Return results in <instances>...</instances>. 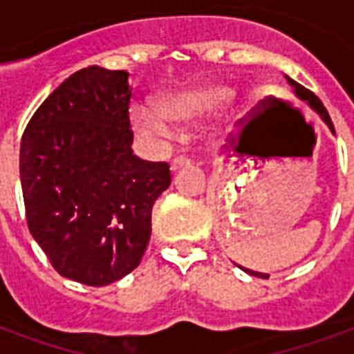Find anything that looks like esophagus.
Masks as SVG:
<instances>
[{
  "label": "esophagus",
  "instance_id": "34e87169",
  "mask_svg": "<svg viewBox=\"0 0 354 354\" xmlns=\"http://www.w3.org/2000/svg\"><path fill=\"white\" fill-rule=\"evenodd\" d=\"M189 165H191V161L185 160V158H182V156H180V158H174V160H172L171 171L176 172V171H180V169H183V167H189Z\"/></svg>",
  "mask_w": 354,
  "mask_h": 354
}]
</instances>
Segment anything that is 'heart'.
Segmentation results:
<instances>
[{
	"mask_svg": "<svg viewBox=\"0 0 354 354\" xmlns=\"http://www.w3.org/2000/svg\"><path fill=\"white\" fill-rule=\"evenodd\" d=\"M232 99V88L215 80L183 86L163 97L160 108L133 104L130 121L133 128L149 138H171L176 122H191L221 110Z\"/></svg>",
	"mask_w": 354,
	"mask_h": 354,
	"instance_id": "obj_1",
	"label": "heart"
}]
</instances>
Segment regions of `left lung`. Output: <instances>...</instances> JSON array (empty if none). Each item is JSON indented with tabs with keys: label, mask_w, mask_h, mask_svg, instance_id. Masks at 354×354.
<instances>
[{
	"label": "left lung",
	"mask_w": 354,
	"mask_h": 354,
	"mask_svg": "<svg viewBox=\"0 0 354 354\" xmlns=\"http://www.w3.org/2000/svg\"><path fill=\"white\" fill-rule=\"evenodd\" d=\"M285 79H286V82H288V86H290V88H292V91H294V95H296L297 99H299V101L307 102L308 106L313 108L314 112L318 113L319 118H322V121H324L325 124L329 127L330 132L335 133V127H333V121H330V118H329V112L325 110V106H324V104H322V101H319L318 97L314 95V93L310 90H307L305 86H301V84H299V82H296V80H294V79H290L288 75H285ZM241 268H242V266H241ZM242 270H244L246 274L255 275V277H261V279H268V274L253 272V270H250V268H242Z\"/></svg>",
	"instance_id": "8db88e82"
}]
</instances>
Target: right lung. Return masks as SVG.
I'll use <instances>...</instances> for the list:
<instances>
[{
	"label": "right lung",
	"instance_id": "add662e5",
	"mask_svg": "<svg viewBox=\"0 0 354 354\" xmlns=\"http://www.w3.org/2000/svg\"><path fill=\"white\" fill-rule=\"evenodd\" d=\"M127 71L88 66L30 118L19 149L29 230L58 274L88 286L141 263L167 163L139 160L128 121Z\"/></svg>",
	"mask_w": 354,
	"mask_h": 354
}]
</instances>
